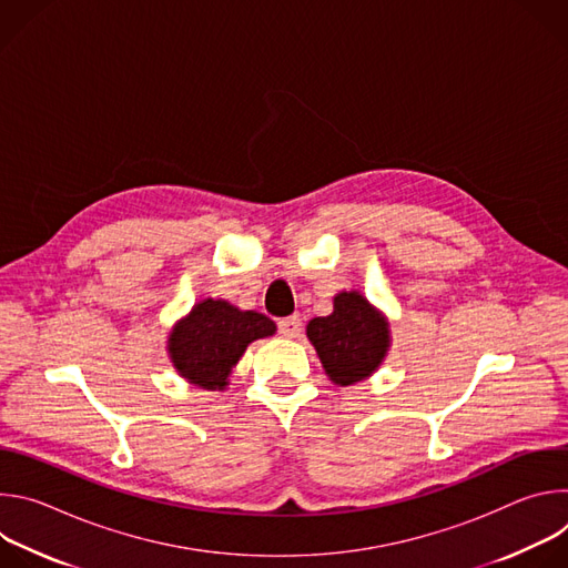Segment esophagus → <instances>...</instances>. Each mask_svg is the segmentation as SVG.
I'll list each match as a JSON object with an SVG mask.
<instances>
[{
	"instance_id": "obj_1",
	"label": "esophagus",
	"mask_w": 568,
	"mask_h": 568,
	"mask_svg": "<svg viewBox=\"0 0 568 568\" xmlns=\"http://www.w3.org/2000/svg\"><path fill=\"white\" fill-rule=\"evenodd\" d=\"M278 333L287 339H294L301 333V318L298 316H287L278 321Z\"/></svg>"
}]
</instances>
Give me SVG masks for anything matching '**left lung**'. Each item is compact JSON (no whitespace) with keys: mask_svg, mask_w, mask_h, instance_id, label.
<instances>
[{"mask_svg":"<svg viewBox=\"0 0 568 568\" xmlns=\"http://www.w3.org/2000/svg\"><path fill=\"white\" fill-rule=\"evenodd\" d=\"M305 335L337 386L368 379L386 359L393 342L386 314L359 290L335 294L333 312L307 321Z\"/></svg>","mask_w":568,"mask_h":568,"instance_id":"1","label":"left lung"}]
</instances>
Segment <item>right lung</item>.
I'll list each match as a JSON object with an SVG mask.
<instances>
[{"label":"right lung","mask_w":568,"mask_h":568,"mask_svg":"<svg viewBox=\"0 0 568 568\" xmlns=\"http://www.w3.org/2000/svg\"><path fill=\"white\" fill-rule=\"evenodd\" d=\"M276 335V323L224 298H204L169 333L166 353L182 379L204 390H224L233 366L256 339Z\"/></svg>","instance_id":"obj_1"}]
</instances>
